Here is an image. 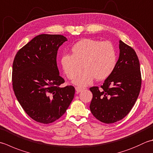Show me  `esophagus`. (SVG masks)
Returning a JSON list of instances; mask_svg holds the SVG:
<instances>
[{
    "label": "esophagus",
    "instance_id": "1",
    "mask_svg": "<svg viewBox=\"0 0 153 153\" xmlns=\"http://www.w3.org/2000/svg\"><path fill=\"white\" fill-rule=\"evenodd\" d=\"M84 88H80V87H76V91L77 92V93H79L82 91L83 89Z\"/></svg>",
    "mask_w": 153,
    "mask_h": 153
}]
</instances>
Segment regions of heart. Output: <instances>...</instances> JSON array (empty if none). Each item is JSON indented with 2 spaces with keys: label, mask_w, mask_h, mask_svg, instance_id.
<instances>
[{
  "label": "heart",
  "mask_w": 153,
  "mask_h": 153,
  "mask_svg": "<svg viewBox=\"0 0 153 153\" xmlns=\"http://www.w3.org/2000/svg\"><path fill=\"white\" fill-rule=\"evenodd\" d=\"M71 54H64L60 58L63 71L69 79H74L81 69H85L73 81L79 86H87L95 78L103 80L114 70L117 63L116 51L109 42H101L84 38L75 44Z\"/></svg>",
  "instance_id": "b5f03b06"
}]
</instances>
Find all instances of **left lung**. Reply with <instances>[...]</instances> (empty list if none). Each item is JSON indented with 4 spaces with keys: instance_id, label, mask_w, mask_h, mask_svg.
<instances>
[{
    "instance_id": "left-lung-1",
    "label": "left lung",
    "mask_w": 153,
    "mask_h": 153,
    "mask_svg": "<svg viewBox=\"0 0 153 153\" xmlns=\"http://www.w3.org/2000/svg\"><path fill=\"white\" fill-rule=\"evenodd\" d=\"M119 56L112 74L99 89L92 87L89 106L95 118L105 123L121 120L130 112L141 86L140 64L135 51L119 40Z\"/></svg>"
}]
</instances>
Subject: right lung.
Returning <instances> with one entry per match:
<instances>
[{
    "instance_id": "obj_1",
    "label": "right lung",
    "mask_w": 153,
    "mask_h": 153,
    "mask_svg": "<svg viewBox=\"0 0 153 153\" xmlns=\"http://www.w3.org/2000/svg\"><path fill=\"white\" fill-rule=\"evenodd\" d=\"M68 39L59 34L36 36L19 50L13 65V87L25 111L34 121L48 124L64 114L73 100L72 85L62 88L56 57Z\"/></svg>"
}]
</instances>
